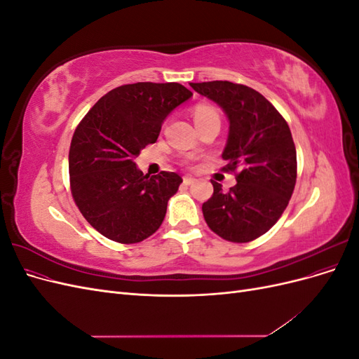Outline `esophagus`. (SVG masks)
<instances>
[{"label": "esophagus", "mask_w": 359, "mask_h": 359, "mask_svg": "<svg viewBox=\"0 0 359 359\" xmlns=\"http://www.w3.org/2000/svg\"><path fill=\"white\" fill-rule=\"evenodd\" d=\"M182 182H184V186H191V184H194V182H196V180H194V178H191V177H184Z\"/></svg>", "instance_id": "esophagus-1"}]
</instances>
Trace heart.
I'll return each mask as SVG.
<instances>
[{
	"instance_id": "1",
	"label": "heart",
	"mask_w": 359,
	"mask_h": 359,
	"mask_svg": "<svg viewBox=\"0 0 359 359\" xmlns=\"http://www.w3.org/2000/svg\"><path fill=\"white\" fill-rule=\"evenodd\" d=\"M210 116H219L217 111L212 109V107H210V106H198L196 109H194V123L201 121V119H205V118H210Z\"/></svg>"
}]
</instances>
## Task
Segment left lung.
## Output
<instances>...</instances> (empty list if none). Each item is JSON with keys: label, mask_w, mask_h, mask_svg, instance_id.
Returning a JSON list of instances; mask_svg holds the SVG:
<instances>
[{"label": "left lung", "mask_w": 359, "mask_h": 359, "mask_svg": "<svg viewBox=\"0 0 359 359\" xmlns=\"http://www.w3.org/2000/svg\"><path fill=\"white\" fill-rule=\"evenodd\" d=\"M208 97L229 119V136L222 157L224 172L236 173V184L203 202L206 224L223 240L250 243L266 233L286 210L297 182V149L286 119L265 97L250 86L229 81L190 83Z\"/></svg>", "instance_id": "1"}]
</instances>
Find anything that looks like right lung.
<instances>
[{
  "instance_id": "add662e5",
  "label": "right lung",
  "mask_w": 359,
  "mask_h": 359,
  "mask_svg": "<svg viewBox=\"0 0 359 359\" xmlns=\"http://www.w3.org/2000/svg\"><path fill=\"white\" fill-rule=\"evenodd\" d=\"M193 93L177 82H137L104 94L76 127L69 151L74 203L97 232L121 244L153 235L182 178L144 175L135 158Z\"/></svg>"
}]
</instances>
